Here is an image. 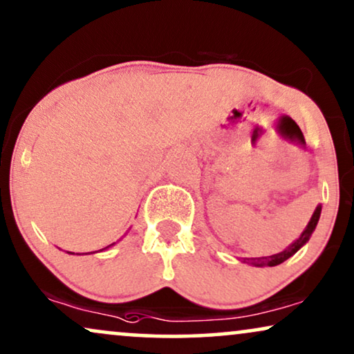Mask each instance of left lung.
Listing matches in <instances>:
<instances>
[{"mask_svg":"<svg viewBox=\"0 0 354 354\" xmlns=\"http://www.w3.org/2000/svg\"><path fill=\"white\" fill-rule=\"evenodd\" d=\"M320 214H322V204H319L314 210V214H312L310 221H308L307 227L304 229V232L299 236L297 240H294L292 243L289 245L288 248L283 250V252L279 253H274L271 254V257H258V258H241L243 259V263H248V265H253L257 268H265V266H277L281 265V263H284L286 259H289L292 254H296L299 250H301L304 245L307 243L308 240H310L312 234H314L317 223H319V218H320Z\"/></svg>","mask_w":354,"mask_h":354,"instance_id":"left-lung-1","label":"left lung"}]
</instances>
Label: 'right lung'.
Masks as SVG:
<instances>
[{
	"label": "right lung",
	"instance_id": "right-lung-1",
	"mask_svg": "<svg viewBox=\"0 0 354 354\" xmlns=\"http://www.w3.org/2000/svg\"><path fill=\"white\" fill-rule=\"evenodd\" d=\"M113 245H115V243H111V245H107L106 248H102V250H100V252H104V250H107V248H111L113 247ZM70 254H75V253H71V252H68ZM93 253H97V252H88V253H77V254H93Z\"/></svg>",
	"mask_w": 354,
	"mask_h": 354
}]
</instances>
